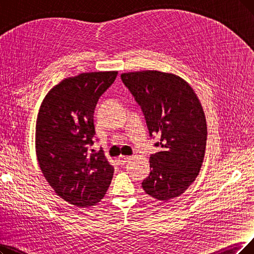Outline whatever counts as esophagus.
Returning a JSON list of instances; mask_svg holds the SVG:
<instances>
[{
	"mask_svg": "<svg viewBox=\"0 0 254 254\" xmlns=\"http://www.w3.org/2000/svg\"><path fill=\"white\" fill-rule=\"evenodd\" d=\"M129 159H130V156H125V155H121V156H119V158H118V160H119V162H120V165H125Z\"/></svg>",
	"mask_w": 254,
	"mask_h": 254,
	"instance_id": "esophagus-1",
	"label": "esophagus"
}]
</instances>
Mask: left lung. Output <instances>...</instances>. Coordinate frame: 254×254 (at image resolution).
<instances>
[{"mask_svg":"<svg viewBox=\"0 0 254 254\" xmlns=\"http://www.w3.org/2000/svg\"><path fill=\"white\" fill-rule=\"evenodd\" d=\"M121 79L143 110L150 136L160 151L150 156V174L141 187L148 195L168 201L184 194L203 162L207 127L203 108L190 84L158 70L124 73Z\"/></svg>","mask_w":254,"mask_h":254,"instance_id":"8db88e82","label":"left lung"}]
</instances>
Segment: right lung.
<instances>
[{"mask_svg":"<svg viewBox=\"0 0 254 254\" xmlns=\"http://www.w3.org/2000/svg\"><path fill=\"white\" fill-rule=\"evenodd\" d=\"M118 72L83 73L63 80L45 97L36 120L35 148L46 180L56 194L79 207L95 205L114 175L103 151L89 152L96 134L99 98Z\"/></svg>","mask_w":254,"mask_h":254,"instance_id":"right-lung-1","label":"right lung"}]
</instances>
